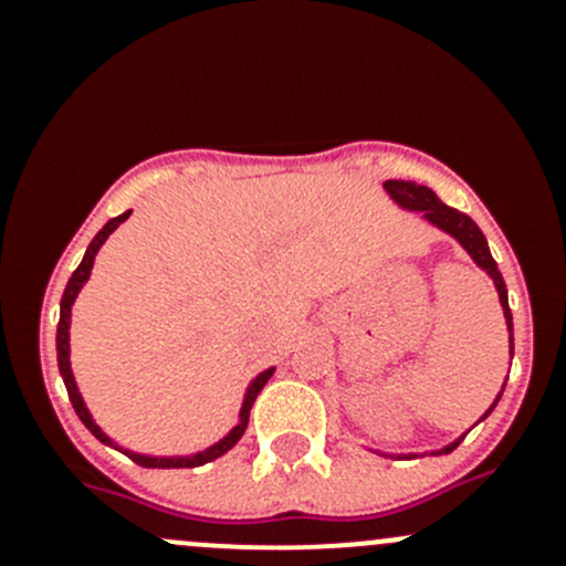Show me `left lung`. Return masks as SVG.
Instances as JSON below:
<instances>
[{"instance_id": "obj_1", "label": "left lung", "mask_w": 566, "mask_h": 566, "mask_svg": "<svg viewBox=\"0 0 566 566\" xmlns=\"http://www.w3.org/2000/svg\"><path fill=\"white\" fill-rule=\"evenodd\" d=\"M384 188L389 191V197L399 205V208L416 210V213L424 216V221H430L432 227H438L441 232L452 235L454 241H458L460 247L468 251V256H471V260L476 262V265L482 268V271L488 273L490 279H493L495 293H499V301H501V310H504L506 331H510V356H512V353H515V336H512V312H510V298H506V284H504V276H501L499 265H495L493 254H490L488 238L482 235V230L473 224L471 216H465V213H460V210L443 205L441 199L436 197V191H432V188L419 186V182H413V180H386ZM501 394H504V386H501L499 397L493 399V405L484 410V416L479 421H484L490 413H493V408L499 405ZM465 436H468V432H462L458 441L447 443L443 449H432V452H424V454H449V452H454V449H458V443ZM378 454H384V458H397V460L416 458V454H386V452H378Z\"/></svg>"}]
</instances>
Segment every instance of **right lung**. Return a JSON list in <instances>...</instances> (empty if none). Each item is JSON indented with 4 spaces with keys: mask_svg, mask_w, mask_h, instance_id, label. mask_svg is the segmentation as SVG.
Returning <instances> with one entry per match:
<instances>
[{
    "mask_svg": "<svg viewBox=\"0 0 566 566\" xmlns=\"http://www.w3.org/2000/svg\"><path fill=\"white\" fill-rule=\"evenodd\" d=\"M130 216V210H125L123 216H117V219L106 221L104 230L98 232V235L93 238V243H90L87 251H84V260L78 262V268L73 271V276L67 279V287L65 293H62V301H60V325H56V364H60V375L62 380H65V389H67V397H71V405L73 410L78 413V419H82V424L87 427L90 432H93L95 438H98L101 443H106V447L117 449V452H123L125 458H130L136 462V465H145V468H197V465H205V462L221 458V454L230 452L232 447H235L238 441H241V436L247 432L249 427V413H251V405H254L256 394L262 391V386L271 380V375L276 373V367H268L265 373H260L256 378H251L247 394H243V405H241V413H238V424L232 427L230 432H227L221 441L210 443L208 449H202V452H193V454H142V452H130V449H123L119 447L114 438H108L104 430L98 427V421L93 419V413H90L87 402H84L82 391H78V384L76 378H73V369H71V310H73V301L78 298V293H82V287L87 284L90 273H93V265H95V254H98L101 247L106 243V238L112 235L114 230H117L119 224H123L125 219Z\"/></svg>",
    "mask_w": 566,
    "mask_h": 566,
    "instance_id": "add662e5",
    "label": "right lung"
}]
</instances>
